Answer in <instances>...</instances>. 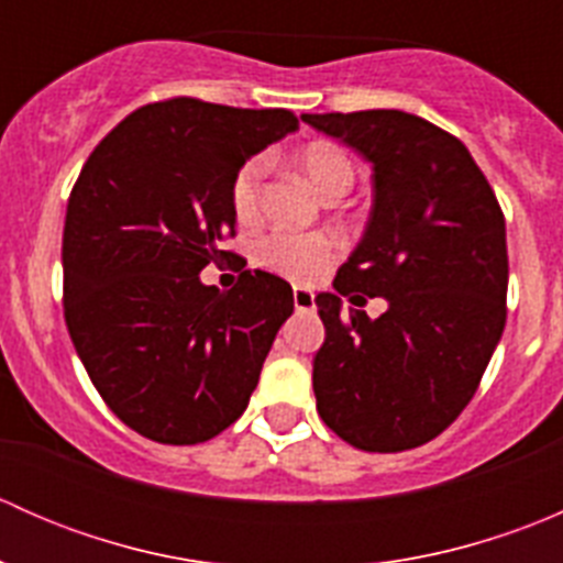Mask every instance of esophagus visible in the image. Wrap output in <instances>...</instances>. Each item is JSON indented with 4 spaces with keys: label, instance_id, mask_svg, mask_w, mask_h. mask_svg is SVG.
<instances>
[{
    "label": "esophagus",
    "instance_id": "esophagus-1",
    "mask_svg": "<svg viewBox=\"0 0 563 563\" xmlns=\"http://www.w3.org/2000/svg\"><path fill=\"white\" fill-rule=\"evenodd\" d=\"M294 308L302 310V313L316 310V294L308 288H294Z\"/></svg>",
    "mask_w": 563,
    "mask_h": 563
}]
</instances>
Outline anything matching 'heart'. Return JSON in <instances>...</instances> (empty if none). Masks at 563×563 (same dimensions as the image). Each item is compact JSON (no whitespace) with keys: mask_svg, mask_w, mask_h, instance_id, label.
I'll list each match as a JSON object with an SVG mask.
<instances>
[{"mask_svg":"<svg viewBox=\"0 0 563 563\" xmlns=\"http://www.w3.org/2000/svg\"><path fill=\"white\" fill-rule=\"evenodd\" d=\"M299 163L323 198L349 190L356 174L351 157L340 146L327 144V141H313V144L305 146ZM264 174V157H250L247 163L236 168L234 179H231L229 201L231 212L240 223H250L258 214ZM338 255L340 240L327 231H272V234L261 236L258 245H255V261L261 266L294 283L318 280L334 264Z\"/></svg>","mask_w":563,"mask_h":563,"instance_id":"obj_1","label":"heart"}]
</instances>
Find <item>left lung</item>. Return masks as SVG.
Masks as SVG:
<instances>
[{
  "label": "left lung",
  "instance_id": "8db88e82",
  "mask_svg": "<svg viewBox=\"0 0 563 563\" xmlns=\"http://www.w3.org/2000/svg\"><path fill=\"white\" fill-rule=\"evenodd\" d=\"M302 119L373 163L365 236L338 269V294L316 299L327 329L316 408L356 450H413L455 422L501 340L504 212L463 141L428 119L395 108ZM367 296L390 308L371 319L358 310Z\"/></svg>",
  "mask_w": 563,
  "mask_h": 563
}]
</instances>
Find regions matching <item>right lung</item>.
<instances>
[{
	"mask_svg": "<svg viewBox=\"0 0 563 563\" xmlns=\"http://www.w3.org/2000/svg\"><path fill=\"white\" fill-rule=\"evenodd\" d=\"M286 108L198 98L141 106L95 146L67 198L65 323L106 406L157 444H201L247 408L291 286L245 269L231 291L198 272L236 253V168L297 130Z\"/></svg>",
	"mask_w": 563,
	"mask_h": 563,
	"instance_id": "1",
	"label": "right lung"
}]
</instances>
